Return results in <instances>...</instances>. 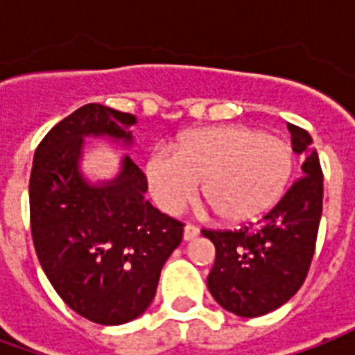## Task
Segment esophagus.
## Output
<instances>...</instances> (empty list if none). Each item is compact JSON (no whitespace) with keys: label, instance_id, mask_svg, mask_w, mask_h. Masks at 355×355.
<instances>
[{"label":"esophagus","instance_id":"esophagus-1","mask_svg":"<svg viewBox=\"0 0 355 355\" xmlns=\"http://www.w3.org/2000/svg\"><path fill=\"white\" fill-rule=\"evenodd\" d=\"M198 234H200V228H198L196 224H186V226H184V239H186V241H190V239L198 238Z\"/></svg>","mask_w":355,"mask_h":355}]
</instances>
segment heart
Returning <instances> with one entry per match:
<instances>
[{"mask_svg": "<svg viewBox=\"0 0 355 355\" xmlns=\"http://www.w3.org/2000/svg\"><path fill=\"white\" fill-rule=\"evenodd\" d=\"M293 154L279 137L249 127H213L186 135L175 154L155 152L148 162V180L155 201L178 213L203 198L218 215L245 223L275 205L289 182Z\"/></svg>", "mask_w": 355, "mask_h": 355, "instance_id": "heart-1", "label": "heart"}]
</instances>
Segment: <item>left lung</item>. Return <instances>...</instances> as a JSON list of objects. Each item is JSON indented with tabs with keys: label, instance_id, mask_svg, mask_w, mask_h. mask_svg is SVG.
Masks as SVG:
<instances>
[{
	"label": "left lung",
	"instance_id": "left-lung-1",
	"mask_svg": "<svg viewBox=\"0 0 355 355\" xmlns=\"http://www.w3.org/2000/svg\"><path fill=\"white\" fill-rule=\"evenodd\" d=\"M293 150L304 154L298 177L257 223L239 230H207L215 243V266L207 277L211 295L224 310L257 318L285 304L304 283L320 230L323 209V173L312 137L287 125Z\"/></svg>",
	"mask_w": 355,
	"mask_h": 355
}]
</instances>
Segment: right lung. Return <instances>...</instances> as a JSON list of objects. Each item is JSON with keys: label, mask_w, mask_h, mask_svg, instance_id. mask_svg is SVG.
Returning <instances> with one entry per match:
<instances>
[{"label": "right lung", "mask_w": 355, "mask_h": 355, "mask_svg": "<svg viewBox=\"0 0 355 355\" xmlns=\"http://www.w3.org/2000/svg\"><path fill=\"white\" fill-rule=\"evenodd\" d=\"M135 116L85 104L58 121L35 148L30 173V226L35 253L58 297L98 325L139 318L155 297L165 261L184 223L144 200V171L127 155L108 186L85 184L78 159L87 135L131 142Z\"/></svg>", "instance_id": "right-lung-1"}]
</instances>
